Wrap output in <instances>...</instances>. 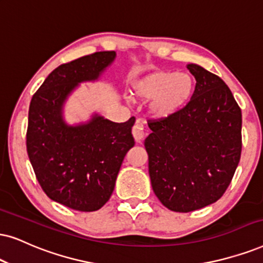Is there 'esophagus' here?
Here are the masks:
<instances>
[{"label": "esophagus", "instance_id": "esophagus-1", "mask_svg": "<svg viewBox=\"0 0 263 263\" xmlns=\"http://www.w3.org/2000/svg\"><path fill=\"white\" fill-rule=\"evenodd\" d=\"M132 135H134L135 141L137 143L141 142L142 139L147 136V132H145L144 129V121H137V124H136L134 126V128H132Z\"/></svg>", "mask_w": 263, "mask_h": 263}]
</instances>
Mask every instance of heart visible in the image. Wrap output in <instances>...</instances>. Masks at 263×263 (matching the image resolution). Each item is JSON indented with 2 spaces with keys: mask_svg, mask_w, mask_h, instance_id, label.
Wrapping results in <instances>:
<instances>
[{
  "mask_svg": "<svg viewBox=\"0 0 263 263\" xmlns=\"http://www.w3.org/2000/svg\"><path fill=\"white\" fill-rule=\"evenodd\" d=\"M194 82L187 74L175 71H155L136 84V96L153 99L152 112L156 118H170L187 104L192 97Z\"/></svg>",
  "mask_w": 263,
  "mask_h": 263,
  "instance_id": "b5f03b06",
  "label": "heart"
}]
</instances>
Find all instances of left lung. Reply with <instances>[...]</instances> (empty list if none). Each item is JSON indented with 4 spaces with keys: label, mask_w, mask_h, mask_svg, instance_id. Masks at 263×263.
Wrapping results in <instances>:
<instances>
[{
    "label": "left lung",
    "mask_w": 263,
    "mask_h": 263,
    "mask_svg": "<svg viewBox=\"0 0 263 263\" xmlns=\"http://www.w3.org/2000/svg\"><path fill=\"white\" fill-rule=\"evenodd\" d=\"M197 80L191 101L170 118L148 122L152 187L161 204L191 212L217 201L241 155V110L217 75L188 65Z\"/></svg>",
    "instance_id": "1"
}]
</instances>
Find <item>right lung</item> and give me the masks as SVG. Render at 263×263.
Masks as SVG:
<instances>
[{"label": "right lung", "instance_id": "1", "mask_svg": "<svg viewBox=\"0 0 263 263\" xmlns=\"http://www.w3.org/2000/svg\"><path fill=\"white\" fill-rule=\"evenodd\" d=\"M96 52L55 68L32 96L26 151L42 191L78 211L99 210L110 198L126 153L135 145L132 116L112 122L95 115L88 124L68 126L62 108L78 84L97 80L115 58Z\"/></svg>", "mask_w": 263, "mask_h": 263}]
</instances>
